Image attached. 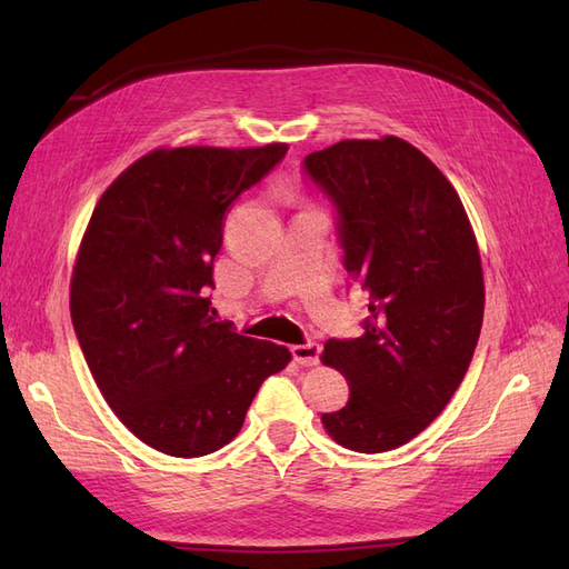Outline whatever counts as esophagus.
<instances>
[{
  "mask_svg": "<svg viewBox=\"0 0 569 569\" xmlns=\"http://www.w3.org/2000/svg\"><path fill=\"white\" fill-rule=\"evenodd\" d=\"M320 353H322V347L318 341L295 343V347H291V356H295V360L301 366H316L320 360Z\"/></svg>",
  "mask_w": 569,
  "mask_h": 569,
  "instance_id": "1",
  "label": "esophagus"
}]
</instances>
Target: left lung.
I'll return each mask as SVG.
<instances>
[{
  "label": "left lung",
  "instance_id": "obj_1",
  "mask_svg": "<svg viewBox=\"0 0 569 569\" xmlns=\"http://www.w3.org/2000/svg\"><path fill=\"white\" fill-rule=\"evenodd\" d=\"M303 173L337 209L343 268L370 311L363 337L325 341V366L351 396L322 425L351 451H391L439 416L470 368L485 318L477 239L453 184L399 137L313 151Z\"/></svg>",
  "mask_w": 569,
  "mask_h": 569
}]
</instances>
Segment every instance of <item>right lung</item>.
Masks as SVG:
<instances>
[{
	"label": "right lung",
	"mask_w": 569,
	"mask_h": 569,
	"mask_svg": "<svg viewBox=\"0 0 569 569\" xmlns=\"http://www.w3.org/2000/svg\"><path fill=\"white\" fill-rule=\"evenodd\" d=\"M287 144L157 149L94 206L71 280V318L94 382L130 432L168 456L230 443L291 353L216 322L209 289L230 203Z\"/></svg>",
	"instance_id": "add662e5"
}]
</instances>
